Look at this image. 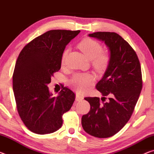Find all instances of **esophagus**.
Listing matches in <instances>:
<instances>
[{
	"label": "esophagus",
	"mask_w": 154,
	"mask_h": 154,
	"mask_svg": "<svg viewBox=\"0 0 154 154\" xmlns=\"http://www.w3.org/2000/svg\"><path fill=\"white\" fill-rule=\"evenodd\" d=\"M83 99V96L79 94H77L76 97H75V100H76V101H82Z\"/></svg>",
	"instance_id": "esophagus-1"
}]
</instances>
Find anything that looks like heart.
<instances>
[{"label":"heart","mask_w":154,"mask_h":154,"mask_svg":"<svg viewBox=\"0 0 154 154\" xmlns=\"http://www.w3.org/2000/svg\"><path fill=\"white\" fill-rule=\"evenodd\" d=\"M78 48L87 58L91 60L94 69L98 72L105 71L110 62L111 56L107 51L103 50L101 44L90 38H83L78 43ZM69 49H65L62 55V64L66 60ZM94 82V77L89 72L75 73L70 81V84L78 92L86 91Z\"/></svg>","instance_id":"obj_1"}]
</instances>
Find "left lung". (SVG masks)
<instances>
[{
  "label": "left lung",
  "mask_w": 154,
  "mask_h": 154,
  "mask_svg": "<svg viewBox=\"0 0 154 154\" xmlns=\"http://www.w3.org/2000/svg\"><path fill=\"white\" fill-rule=\"evenodd\" d=\"M105 42L110 51V62L96 88L103 97H86L90 110L83 115V130L98 138L113 136L131 117L143 87L141 68L136 52L116 32L89 35Z\"/></svg>",
  "instance_id": "left-lung-1"
}]
</instances>
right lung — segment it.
I'll use <instances>...</instances> for the list:
<instances>
[{
  "label": "right lung",
  "mask_w": 154,
  "mask_h": 154,
  "mask_svg": "<svg viewBox=\"0 0 154 154\" xmlns=\"http://www.w3.org/2000/svg\"><path fill=\"white\" fill-rule=\"evenodd\" d=\"M79 30H51L34 38L19 54L13 74L17 112L27 128L47 134L60 128L62 116L73 104L75 94L63 88L53 97L48 84L61 67L65 47Z\"/></svg>",
  "instance_id": "right-lung-1"
}]
</instances>
